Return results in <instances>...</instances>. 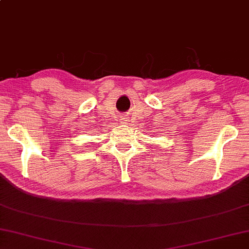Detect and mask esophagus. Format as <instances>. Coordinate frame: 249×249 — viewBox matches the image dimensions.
I'll use <instances>...</instances> for the list:
<instances>
[{"label": "esophagus", "mask_w": 249, "mask_h": 249, "mask_svg": "<svg viewBox=\"0 0 249 249\" xmlns=\"http://www.w3.org/2000/svg\"><path fill=\"white\" fill-rule=\"evenodd\" d=\"M124 121H125V120H124Z\"/></svg>", "instance_id": "34e87169"}]
</instances>
